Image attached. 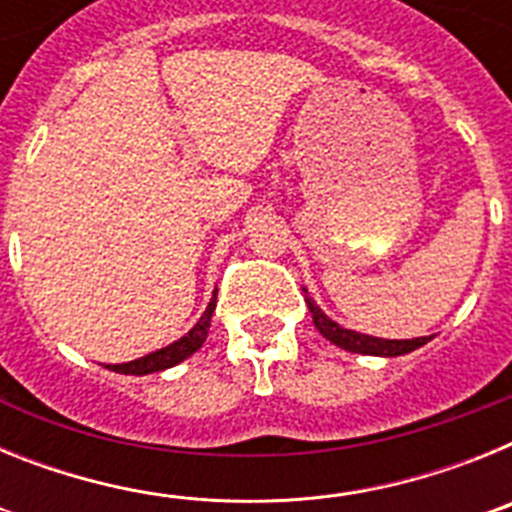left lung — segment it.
<instances>
[{
	"label": "left lung",
	"mask_w": 512,
	"mask_h": 512,
	"mask_svg": "<svg viewBox=\"0 0 512 512\" xmlns=\"http://www.w3.org/2000/svg\"><path fill=\"white\" fill-rule=\"evenodd\" d=\"M302 292H305V302L312 312V323H315V328L323 333V338H328V341L336 343V346L346 348V351H351V354L402 356V354H410V351H415V348H420L423 343H428V336L413 338V341H384V338L364 336V333H356V330L341 328V325L333 323V320H330L328 315H325V312L320 310L315 302H312V297L307 295L305 287H302Z\"/></svg>",
	"instance_id": "8db88e82"
}]
</instances>
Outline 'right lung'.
Segmentation results:
<instances>
[{
	"instance_id": "1",
	"label": "right lung",
	"mask_w": 512,
	"mask_h": 512,
	"mask_svg": "<svg viewBox=\"0 0 512 512\" xmlns=\"http://www.w3.org/2000/svg\"><path fill=\"white\" fill-rule=\"evenodd\" d=\"M215 302H217V289H215V295H212L210 305H207L205 315L200 318V323L194 325V328L189 330L184 338L174 341L171 346L161 348V351H153V354L140 356V359H135V361H128V364H110L107 369H112V372H120V374H135V377H140V374L164 372V369H169V366H176L179 361L189 359V356H192L197 348H202V343H205L207 330H210L212 310H215Z\"/></svg>"
}]
</instances>
